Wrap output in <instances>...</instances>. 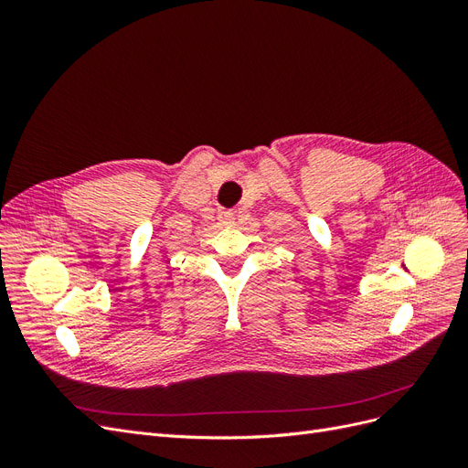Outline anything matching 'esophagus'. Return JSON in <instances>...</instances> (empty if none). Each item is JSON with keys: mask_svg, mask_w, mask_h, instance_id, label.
<instances>
[{"mask_svg": "<svg viewBox=\"0 0 468 468\" xmlns=\"http://www.w3.org/2000/svg\"><path fill=\"white\" fill-rule=\"evenodd\" d=\"M218 220L222 226H232L234 224V212L232 210H220Z\"/></svg>", "mask_w": 468, "mask_h": 468, "instance_id": "esophagus-1", "label": "esophagus"}]
</instances>
